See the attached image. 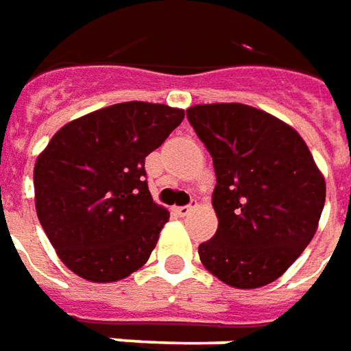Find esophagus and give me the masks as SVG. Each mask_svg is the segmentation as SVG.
Masks as SVG:
<instances>
[{"label": "esophagus", "instance_id": "34e87169", "mask_svg": "<svg viewBox=\"0 0 351 351\" xmlns=\"http://www.w3.org/2000/svg\"><path fill=\"white\" fill-rule=\"evenodd\" d=\"M196 206V202L193 200V204H187V206H180V208H176V213L180 215V217H185V215H189L191 211H193V208Z\"/></svg>", "mask_w": 351, "mask_h": 351}]
</instances>
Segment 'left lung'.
I'll use <instances>...</instances> for the list:
<instances>
[{
  "label": "left lung",
  "mask_w": 351,
  "mask_h": 351,
  "mask_svg": "<svg viewBox=\"0 0 351 351\" xmlns=\"http://www.w3.org/2000/svg\"><path fill=\"white\" fill-rule=\"evenodd\" d=\"M213 160L211 195L219 227L198 245L202 265L221 282L255 289L297 261L322 217L325 180L297 132L243 104L187 109Z\"/></svg>",
  "instance_id": "8db88e82"
}]
</instances>
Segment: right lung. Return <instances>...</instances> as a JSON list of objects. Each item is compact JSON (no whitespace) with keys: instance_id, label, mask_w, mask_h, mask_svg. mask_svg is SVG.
Instances as JSON below:
<instances>
[{"instance_id":"right-lung-1","label":"right lung","mask_w":351,"mask_h":351,"mask_svg":"<svg viewBox=\"0 0 351 351\" xmlns=\"http://www.w3.org/2000/svg\"><path fill=\"white\" fill-rule=\"evenodd\" d=\"M185 113L115 104L56 132L34 168L36 210L64 265L88 282H117L147 263L170 213L153 202L145 156Z\"/></svg>"}]
</instances>
